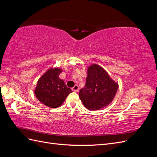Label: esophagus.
<instances>
[{"mask_svg": "<svg viewBox=\"0 0 157 157\" xmlns=\"http://www.w3.org/2000/svg\"><path fill=\"white\" fill-rule=\"evenodd\" d=\"M78 89H79V87H78V85H75V86L73 88H72V90H73L74 92H78Z\"/></svg>", "mask_w": 157, "mask_h": 157, "instance_id": "obj_1", "label": "esophagus"}]
</instances>
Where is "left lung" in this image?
Instances as JSON below:
<instances>
[{
	"instance_id": "left-lung-1",
	"label": "left lung",
	"mask_w": 157,
	"mask_h": 157,
	"mask_svg": "<svg viewBox=\"0 0 157 157\" xmlns=\"http://www.w3.org/2000/svg\"><path fill=\"white\" fill-rule=\"evenodd\" d=\"M87 73L86 82L80 90L79 98L84 106L89 110H99L113 101L118 84L98 64L90 65Z\"/></svg>"
}]
</instances>
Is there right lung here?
<instances>
[{"mask_svg":"<svg viewBox=\"0 0 157 157\" xmlns=\"http://www.w3.org/2000/svg\"><path fill=\"white\" fill-rule=\"evenodd\" d=\"M63 69L59 67H50L38 80L34 92L38 100L50 108H58L62 105L65 98L72 92L59 74Z\"/></svg>","mask_w":157,"mask_h":157,"instance_id":"right-lung-1","label":"right lung"}]
</instances>
